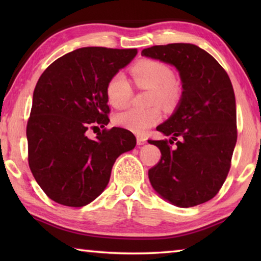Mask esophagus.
I'll return each mask as SVG.
<instances>
[{
	"mask_svg": "<svg viewBox=\"0 0 261 261\" xmlns=\"http://www.w3.org/2000/svg\"><path fill=\"white\" fill-rule=\"evenodd\" d=\"M137 144H138V145H144V144H146V138H145V137L138 136V137H137Z\"/></svg>",
	"mask_w": 261,
	"mask_h": 261,
	"instance_id": "1",
	"label": "esophagus"
}]
</instances>
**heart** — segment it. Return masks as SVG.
<instances>
[{"label":"heart","instance_id":"1","mask_svg":"<svg viewBox=\"0 0 261 261\" xmlns=\"http://www.w3.org/2000/svg\"><path fill=\"white\" fill-rule=\"evenodd\" d=\"M136 85L140 88H152L153 103L165 107H174L179 100V87L174 81V73L167 64L155 60H144L131 68ZM106 95L115 108H123L132 98V87L124 74L116 73L106 86ZM162 114L159 107L141 109L132 107L115 115L114 123L137 134H144L149 127L161 121Z\"/></svg>","mask_w":261,"mask_h":261}]
</instances>
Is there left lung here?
I'll list each match as a JSON object with an SVG mask.
<instances>
[{"label": "left lung", "instance_id": "obj_1", "mask_svg": "<svg viewBox=\"0 0 261 261\" xmlns=\"http://www.w3.org/2000/svg\"><path fill=\"white\" fill-rule=\"evenodd\" d=\"M141 55L174 65L183 87L175 113L156 127L171 139L148 140L161 152L148 170L149 182L173 205H200L216 196L230 169L237 141L230 78L213 56L192 43L153 46ZM174 140L178 147L173 149Z\"/></svg>", "mask_w": 261, "mask_h": 261}]
</instances>
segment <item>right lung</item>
Segmentation results:
<instances>
[{"label": "right lung", "instance_id": "right-lung-1", "mask_svg": "<svg viewBox=\"0 0 261 261\" xmlns=\"http://www.w3.org/2000/svg\"><path fill=\"white\" fill-rule=\"evenodd\" d=\"M137 55V49L84 47L57 59L39 78L26 126L29 166L55 202L82 207L102 193L122 153L136 137L106 129L110 112L106 86ZM103 127L94 139L88 130Z\"/></svg>", "mask_w": 261, "mask_h": 261}]
</instances>
